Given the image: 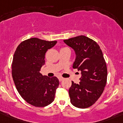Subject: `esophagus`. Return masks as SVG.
<instances>
[{
    "label": "esophagus",
    "instance_id": "esophagus-1",
    "mask_svg": "<svg viewBox=\"0 0 123 123\" xmlns=\"http://www.w3.org/2000/svg\"><path fill=\"white\" fill-rule=\"evenodd\" d=\"M64 80V78H62V77H59V80L60 81V82H61V81H62Z\"/></svg>",
    "mask_w": 123,
    "mask_h": 123
}]
</instances>
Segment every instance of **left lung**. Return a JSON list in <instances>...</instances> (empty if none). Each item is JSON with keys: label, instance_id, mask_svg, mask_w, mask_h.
<instances>
[{"label": "left lung", "instance_id": "8db88e82", "mask_svg": "<svg viewBox=\"0 0 123 123\" xmlns=\"http://www.w3.org/2000/svg\"><path fill=\"white\" fill-rule=\"evenodd\" d=\"M73 48L76 58L74 69L81 71L79 84H72L69 89L71 104L80 109H86L95 103L103 93L107 84V64L98 43L85 36L64 40Z\"/></svg>", "mask_w": 123, "mask_h": 123}]
</instances>
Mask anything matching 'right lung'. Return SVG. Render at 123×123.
Listing matches in <instances>:
<instances>
[{
  "mask_svg": "<svg viewBox=\"0 0 123 123\" xmlns=\"http://www.w3.org/2000/svg\"><path fill=\"white\" fill-rule=\"evenodd\" d=\"M56 43L32 37L22 41L14 52L12 79L20 96L34 107H46L55 98L59 81L55 77L43 76L39 71L45 62V53Z\"/></svg>",
  "mask_w": 123,
  "mask_h": 123,
  "instance_id": "right-lung-1",
  "label": "right lung"
}]
</instances>
